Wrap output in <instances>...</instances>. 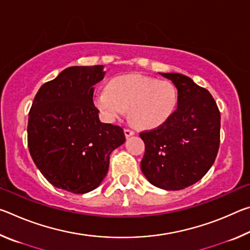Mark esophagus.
Here are the masks:
<instances>
[{"label":"esophagus","instance_id":"34e87169","mask_svg":"<svg viewBox=\"0 0 250 250\" xmlns=\"http://www.w3.org/2000/svg\"><path fill=\"white\" fill-rule=\"evenodd\" d=\"M135 134V132L133 130H131V129H125V138H130V137H132V135H134Z\"/></svg>","mask_w":250,"mask_h":250}]
</instances>
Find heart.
Listing matches in <instances>:
<instances>
[{"label":"heart","instance_id":"b5f03b06","mask_svg":"<svg viewBox=\"0 0 250 250\" xmlns=\"http://www.w3.org/2000/svg\"><path fill=\"white\" fill-rule=\"evenodd\" d=\"M179 95L174 84L140 74L112 78L107 89L96 91L92 104L105 121L112 122L129 110V119L139 129L162 125L175 112Z\"/></svg>","mask_w":250,"mask_h":250}]
</instances>
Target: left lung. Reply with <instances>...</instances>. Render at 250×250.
I'll return each instance as SVG.
<instances>
[{
    "label": "left lung",
    "mask_w": 250,
    "mask_h": 250,
    "mask_svg": "<svg viewBox=\"0 0 250 250\" xmlns=\"http://www.w3.org/2000/svg\"><path fill=\"white\" fill-rule=\"evenodd\" d=\"M174 83L177 109L166 124L140 137L146 152L141 171L147 181L167 191L195 184L216 159L221 113L208 90L182 74L160 73Z\"/></svg>",
    "instance_id": "left-lung-1"
}]
</instances>
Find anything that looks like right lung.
<instances>
[{"label": "right lung", "mask_w": 250, "mask_h": 250, "mask_svg": "<svg viewBox=\"0 0 250 250\" xmlns=\"http://www.w3.org/2000/svg\"><path fill=\"white\" fill-rule=\"evenodd\" d=\"M103 65L74 66L45 83L28 113V150L36 167L55 188L75 194L98 188L107 175L109 156L125 143L121 126L103 124L92 104Z\"/></svg>", "instance_id": "right-lung-1"}]
</instances>
